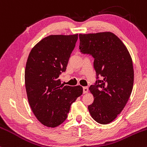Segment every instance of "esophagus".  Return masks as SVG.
<instances>
[{"mask_svg": "<svg viewBox=\"0 0 147 147\" xmlns=\"http://www.w3.org/2000/svg\"><path fill=\"white\" fill-rule=\"evenodd\" d=\"M88 92V87H84L83 88V92H84V94L87 93Z\"/></svg>", "mask_w": 147, "mask_h": 147, "instance_id": "esophagus-1", "label": "esophagus"}]
</instances>
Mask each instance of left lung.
Returning a JSON list of instances; mask_svg holds the SVG:
<instances>
[{
  "instance_id": "8db88e82",
  "label": "left lung",
  "mask_w": 147,
  "mask_h": 147,
  "mask_svg": "<svg viewBox=\"0 0 147 147\" xmlns=\"http://www.w3.org/2000/svg\"><path fill=\"white\" fill-rule=\"evenodd\" d=\"M82 54L94 58L96 81L89 90L94 102L89 112L97 122L107 124L122 112L133 90L134 71L131 55L111 32L79 34Z\"/></svg>"
}]
</instances>
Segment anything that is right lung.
<instances>
[{
    "instance_id": "add662e5",
    "label": "right lung",
    "mask_w": 147,
    "mask_h": 147,
    "mask_svg": "<svg viewBox=\"0 0 147 147\" xmlns=\"http://www.w3.org/2000/svg\"><path fill=\"white\" fill-rule=\"evenodd\" d=\"M78 34L50 35L30 52L25 71L28 102L41 124L60 125L68 117L70 106L83 93L81 86H63L59 79L66 70Z\"/></svg>"
}]
</instances>
